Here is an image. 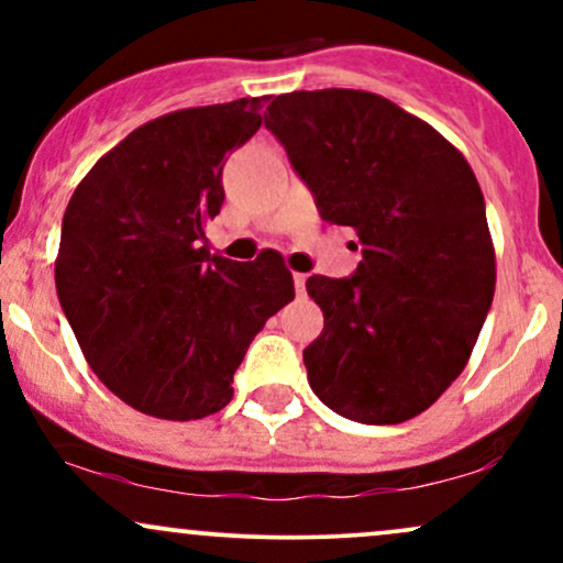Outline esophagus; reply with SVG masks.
<instances>
[{"instance_id":"esophagus-1","label":"esophagus","mask_w":563,"mask_h":563,"mask_svg":"<svg viewBox=\"0 0 563 563\" xmlns=\"http://www.w3.org/2000/svg\"><path fill=\"white\" fill-rule=\"evenodd\" d=\"M294 286H296V294L303 296V290H307V275L294 273Z\"/></svg>"}]
</instances>
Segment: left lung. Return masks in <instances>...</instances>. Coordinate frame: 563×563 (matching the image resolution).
Instances as JSON below:
<instances>
[{
    "label": "left lung",
    "instance_id": "8db88e82",
    "mask_svg": "<svg viewBox=\"0 0 563 563\" xmlns=\"http://www.w3.org/2000/svg\"><path fill=\"white\" fill-rule=\"evenodd\" d=\"M267 111L320 217L363 243L352 277L307 280L325 314L303 349L309 386L349 421H410L461 376L495 296L474 169L434 126L363 89L280 95Z\"/></svg>",
    "mask_w": 563,
    "mask_h": 563
}]
</instances>
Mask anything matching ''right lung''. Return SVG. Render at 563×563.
Wrapping results in <instances>:
<instances>
[{
  "mask_svg": "<svg viewBox=\"0 0 563 563\" xmlns=\"http://www.w3.org/2000/svg\"><path fill=\"white\" fill-rule=\"evenodd\" d=\"M264 97L147 121L108 151L68 200L55 286L95 376L121 402L198 421L232 399L245 349L294 299L273 249L254 262L209 256L224 153L262 126Z\"/></svg>",
  "mask_w": 563,
  "mask_h": 563,
  "instance_id": "add662e5",
  "label": "right lung"
}]
</instances>
